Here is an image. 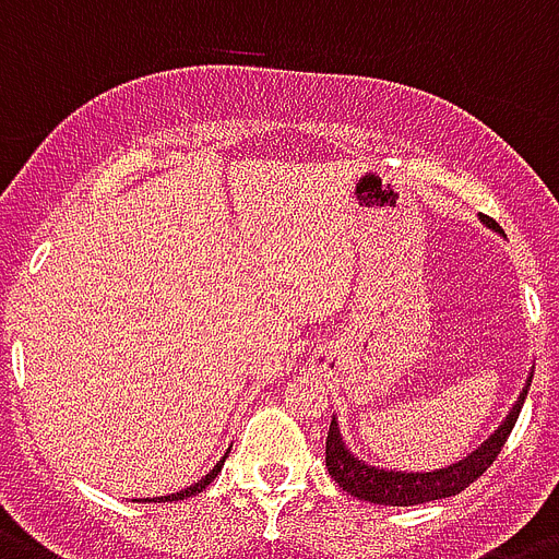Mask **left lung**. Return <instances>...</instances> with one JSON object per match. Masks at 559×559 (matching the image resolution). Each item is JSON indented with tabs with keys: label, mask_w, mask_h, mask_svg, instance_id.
Masks as SVG:
<instances>
[{
	"label": "left lung",
	"mask_w": 559,
	"mask_h": 559,
	"mask_svg": "<svg viewBox=\"0 0 559 559\" xmlns=\"http://www.w3.org/2000/svg\"><path fill=\"white\" fill-rule=\"evenodd\" d=\"M480 222L489 229H495V233H500L497 222H491L489 215H480ZM532 374H528V381L523 386V392H520L518 403L511 406L503 424L495 429V435L489 440H483L475 452L463 457V461L452 463V466L435 468V472H392V468L369 466L367 461H358L349 452V447L341 438L337 420L332 417L330 435H326V468H330V475L335 477V483L346 495L378 506H420L431 503V500H443V497L461 495L466 486H472L497 461V454H500L503 443L509 440L511 429L518 424V415L523 409L528 386H532Z\"/></svg>",
	"instance_id": "left-lung-1"
}]
</instances>
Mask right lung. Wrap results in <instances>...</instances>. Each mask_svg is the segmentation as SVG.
I'll list each match as a JSON object with an SVG mask.
<instances>
[{
  "label": "right lung",
  "instance_id": "right-lung-1",
  "mask_svg": "<svg viewBox=\"0 0 559 559\" xmlns=\"http://www.w3.org/2000/svg\"><path fill=\"white\" fill-rule=\"evenodd\" d=\"M224 461H227V454H224L222 461L215 463L213 468H210L207 475L201 477L199 483H192V486H187V489H181V491H176V495H167V497H153V503H164V500H167V503H170V500H187V497H192V495H199V491H204L210 486V483L215 480V477H218V472H222V466H224Z\"/></svg>",
  "mask_w": 559,
  "mask_h": 559
}]
</instances>
